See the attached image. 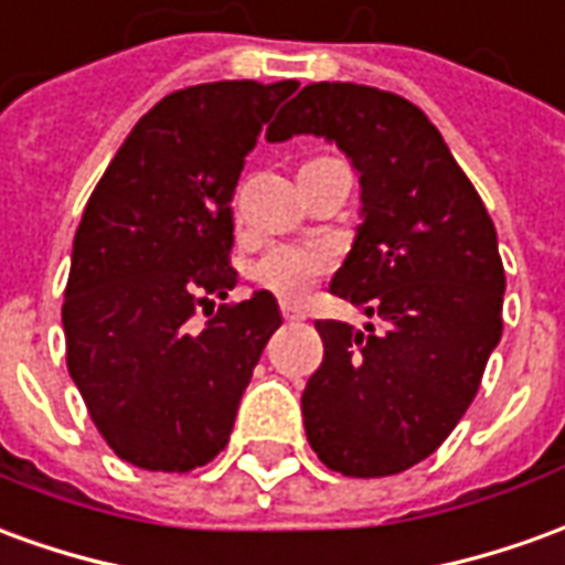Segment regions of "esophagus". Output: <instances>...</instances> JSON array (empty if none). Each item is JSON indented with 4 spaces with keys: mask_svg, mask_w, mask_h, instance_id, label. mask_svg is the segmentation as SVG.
Listing matches in <instances>:
<instances>
[{
    "mask_svg": "<svg viewBox=\"0 0 565 565\" xmlns=\"http://www.w3.org/2000/svg\"><path fill=\"white\" fill-rule=\"evenodd\" d=\"M281 315L284 321H302L306 318V311L299 309V306H290V302H281Z\"/></svg>",
    "mask_w": 565,
    "mask_h": 565,
    "instance_id": "obj_1",
    "label": "esophagus"
}]
</instances>
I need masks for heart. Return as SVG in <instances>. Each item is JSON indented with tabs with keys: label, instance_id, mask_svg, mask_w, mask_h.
<instances>
[{
	"label": "heart",
	"instance_id": "heart-1",
	"mask_svg": "<svg viewBox=\"0 0 565 565\" xmlns=\"http://www.w3.org/2000/svg\"><path fill=\"white\" fill-rule=\"evenodd\" d=\"M330 263L333 256L321 244H278L254 263V281L284 299H299Z\"/></svg>",
	"mask_w": 565,
	"mask_h": 565
}]
</instances>
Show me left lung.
Instances as JSON below:
<instances>
[{
  "label": "left lung",
  "mask_w": 565,
  "mask_h": 565,
  "mask_svg": "<svg viewBox=\"0 0 565 565\" xmlns=\"http://www.w3.org/2000/svg\"><path fill=\"white\" fill-rule=\"evenodd\" d=\"M294 134L327 137L361 173L364 223L330 294L382 321H315L323 361L302 392L306 434L330 471L401 475L459 425L502 339L495 226L440 131L392 90L306 85L266 140Z\"/></svg>",
  "instance_id": "obj_1"
}]
</instances>
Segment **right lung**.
I'll use <instances>...</instances> for the list:
<instances>
[{"mask_svg":"<svg viewBox=\"0 0 565 565\" xmlns=\"http://www.w3.org/2000/svg\"><path fill=\"white\" fill-rule=\"evenodd\" d=\"M299 82L173 90L90 192L63 299L66 366L118 459L183 475L228 444L281 311L269 290L223 302L244 156ZM204 308L209 321L191 318Z\"/></svg>","mask_w":565,"mask_h":565,"instance_id":"right-lung-1","label":"right lung"}]
</instances>
